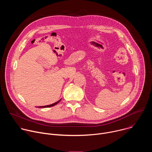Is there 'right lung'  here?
I'll use <instances>...</instances> for the list:
<instances>
[{"mask_svg": "<svg viewBox=\"0 0 152 152\" xmlns=\"http://www.w3.org/2000/svg\"><path fill=\"white\" fill-rule=\"evenodd\" d=\"M61 99L59 100H58V101H57L56 102H55V103H53V104H49V105H46V106H38V107H52V106H55V105H56V104H58L60 101H61Z\"/></svg>", "mask_w": 152, "mask_h": 152, "instance_id": "obj_1", "label": "right lung"}]
</instances>
